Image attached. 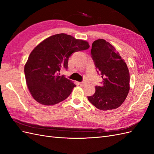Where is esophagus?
Instances as JSON below:
<instances>
[{
  "mask_svg": "<svg viewBox=\"0 0 154 154\" xmlns=\"http://www.w3.org/2000/svg\"><path fill=\"white\" fill-rule=\"evenodd\" d=\"M79 84L83 87V86H85L86 85V83L85 82H80V83H79Z\"/></svg>",
  "mask_w": 154,
  "mask_h": 154,
  "instance_id": "obj_1",
  "label": "esophagus"
}]
</instances>
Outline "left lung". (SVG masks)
I'll use <instances>...</instances> for the list:
<instances>
[{
  "instance_id": "obj_1",
  "label": "left lung",
  "mask_w": 154,
  "mask_h": 154,
  "mask_svg": "<svg viewBox=\"0 0 154 154\" xmlns=\"http://www.w3.org/2000/svg\"><path fill=\"white\" fill-rule=\"evenodd\" d=\"M91 55L101 72L103 85L96 86V92L87 98L97 109L110 110L123 104L130 90V73L127 63L116 48L103 39L92 44Z\"/></svg>"
}]
</instances>
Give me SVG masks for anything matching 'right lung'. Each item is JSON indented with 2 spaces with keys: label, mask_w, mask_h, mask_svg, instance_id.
Returning <instances> with one entry per match:
<instances>
[{
  "label": "right lung",
  "mask_w": 154,
  "mask_h": 154,
  "mask_svg": "<svg viewBox=\"0 0 154 154\" xmlns=\"http://www.w3.org/2000/svg\"><path fill=\"white\" fill-rule=\"evenodd\" d=\"M89 47L88 42L64 33L51 36L37 45L24 66L27 86L34 100L48 106L66 100L76 85L60 76V69H67L73 53Z\"/></svg>",
  "instance_id": "add662e5"
}]
</instances>
